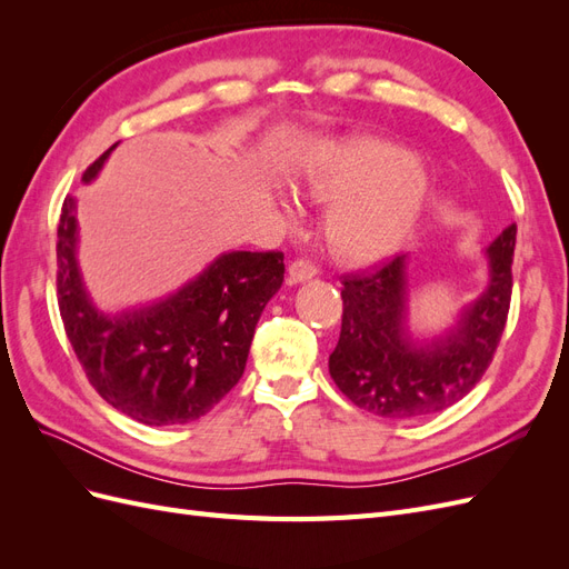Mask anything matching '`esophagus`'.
<instances>
[{"instance_id": "esophagus-1", "label": "esophagus", "mask_w": 569, "mask_h": 569, "mask_svg": "<svg viewBox=\"0 0 569 569\" xmlns=\"http://www.w3.org/2000/svg\"><path fill=\"white\" fill-rule=\"evenodd\" d=\"M318 274V268L308 261V258H297L295 263L289 266V282H306Z\"/></svg>"}]
</instances>
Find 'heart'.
Returning <instances> with one entry per match:
<instances>
[{
    "instance_id": "1",
    "label": "heart",
    "mask_w": 569,
    "mask_h": 569,
    "mask_svg": "<svg viewBox=\"0 0 569 569\" xmlns=\"http://www.w3.org/2000/svg\"><path fill=\"white\" fill-rule=\"evenodd\" d=\"M308 194L335 201L327 242L349 261H375L399 247L422 211L429 176L422 161L377 137L332 142L301 170Z\"/></svg>"
}]
</instances>
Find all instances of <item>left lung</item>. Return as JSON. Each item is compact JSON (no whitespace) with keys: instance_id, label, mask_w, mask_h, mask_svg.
Masks as SVG:
<instances>
[{"instance_id":"obj_1","label":"left lung","mask_w":569,"mask_h":569,"mask_svg":"<svg viewBox=\"0 0 569 569\" xmlns=\"http://www.w3.org/2000/svg\"><path fill=\"white\" fill-rule=\"evenodd\" d=\"M518 226L489 251V287L462 311L449 335L429 343L406 332V253L368 272L341 278V335L330 375L347 399L389 420H418L458 403L491 366L512 295Z\"/></svg>"}]
</instances>
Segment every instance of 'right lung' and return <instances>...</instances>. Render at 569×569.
<instances>
[{
  "label": "right lung",
  "mask_w": 569,
  "mask_h": 569,
  "mask_svg": "<svg viewBox=\"0 0 569 569\" xmlns=\"http://www.w3.org/2000/svg\"><path fill=\"white\" fill-rule=\"evenodd\" d=\"M111 149L84 170V182ZM57 237L66 335L109 406L144 425H184L206 416L239 382L256 322L284 280L282 251L222 253L178 295L111 318L97 311L80 280L73 197L63 199Z\"/></svg>",
  "instance_id": "right-lung-1"
}]
</instances>
